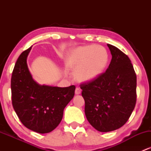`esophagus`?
<instances>
[{
  "mask_svg": "<svg viewBox=\"0 0 151 151\" xmlns=\"http://www.w3.org/2000/svg\"><path fill=\"white\" fill-rule=\"evenodd\" d=\"M81 93V89H79V88H77V89H75V94H80Z\"/></svg>",
  "mask_w": 151,
  "mask_h": 151,
  "instance_id": "1",
  "label": "esophagus"
}]
</instances>
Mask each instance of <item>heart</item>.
<instances>
[{"label": "heart", "mask_w": 151, "mask_h": 151, "mask_svg": "<svg viewBox=\"0 0 151 151\" xmlns=\"http://www.w3.org/2000/svg\"><path fill=\"white\" fill-rule=\"evenodd\" d=\"M66 65L79 82H89L99 77L106 67L109 55L100 45H86L76 48L66 58Z\"/></svg>", "instance_id": "b5f03b06"}]
</instances>
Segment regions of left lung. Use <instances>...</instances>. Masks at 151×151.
I'll return each mask as SVG.
<instances>
[{
    "label": "left lung",
    "mask_w": 151,
    "mask_h": 151,
    "mask_svg": "<svg viewBox=\"0 0 151 151\" xmlns=\"http://www.w3.org/2000/svg\"><path fill=\"white\" fill-rule=\"evenodd\" d=\"M107 46L112 58L106 71L93 81L80 85L86 119L100 132L124 126L136 102V74L131 60L115 46Z\"/></svg>",
    "instance_id": "8db88e82"
}]
</instances>
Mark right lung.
Here are the masks:
<instances>
[{
    "instance_id": "right-lung-1",
    "label": "right lung",
    "mask_w": 151,
    "mask_h": 151,
    "mask_svg": "<svg viewBox=\"0 0 151 151\" xmlns=\"http://www.w3.org/2000/svg\"><path fill=\"white\" fill-rule=\"evenodd\" d=\"M31 48L22 52L13 69L12 104L26 128L39 133H50L61 122L64 109L74 97L75 86L58 87L37 84L27 64Z\"/></svg>"
}]
</instances>
